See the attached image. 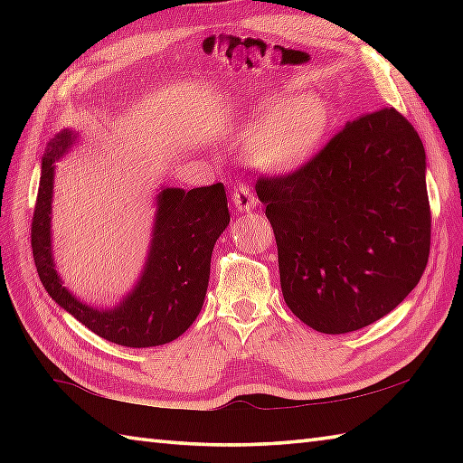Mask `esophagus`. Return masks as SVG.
<instances>
[{
  "instance_id": "34e87169",
  "label": "esophagus",
  "mask_w": 463,
  "mask_h": 463,
  "mask_svg": "<svg viewBox=\"0 0 463 463\" xmlns=\"http://www.w3.org/2000/svg\"><path fill=\"white\" fill-rule=\"evenodd\" d=\"M232 204L237 206L239 213H249V211H254L257 209V196L252 194V191L249 189L247 184H239L237 189H234L232 193Z\"/></svg>"
}]
</instances>
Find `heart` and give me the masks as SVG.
<instances>
[{"label":"heart","mask_w":463,"mask_h":463,"mask_svg":"<svg viewBox=\"0 0 463 463\" xmlns=\"http://www.w3.org/2000/svg\"><path fill=\"white\" fill-rule=\"evenodd\" d=\"M330 129V107L317 93L259 101L239 125L252 161L272 173H297L318 155Z\"/></svg>","instance_id":"heart-1"}]
</instances>
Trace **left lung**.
I'll return each instance as SVG.
<instances>
[{"instance_id": "1", "label": "left lung", "mask_w": 463, "mask_h": 463, "mask_svg": "<svg viewBox=\"0 0 463 463\" xmlns=\"http://www.w3.org/2000/svg\"><path fill=\"white\" fill-rule=\"evenodd\" d=\"M287 307L322 334L394 310L430 254L426 151L396 109L360 115L288 176L260 179Z\"/></svg>"}]
</instances>
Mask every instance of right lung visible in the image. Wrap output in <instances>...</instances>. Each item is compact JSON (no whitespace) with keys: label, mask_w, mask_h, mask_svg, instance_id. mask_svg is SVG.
<instances>
[{"label":"right lung","mask_w":463,"mask_h":463,"mask_svg":"<svg viewBox=\"0 0 463 463\" xmlns=\"http://www.w3.org/2000/svg\"><path fill=\"white\" fill-rule=\"evenodd\" d=\"M80 141V131L65 127L42 156L32 247L37 274L47 294L83 326L127 348L169 344L189 330L199 317L209 288L211 257L216 239L231 222L224 184L184 191L159 186L149 250L139 279L113 307L97 308L69 290L53 257V184L55 163Z\"/></svg>","instance_id":"right-lung-1"}]
</instances>
